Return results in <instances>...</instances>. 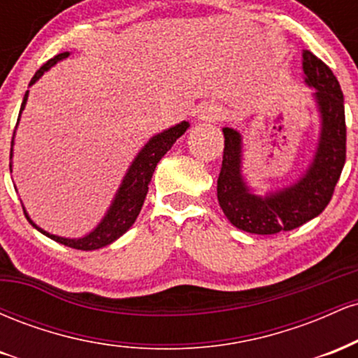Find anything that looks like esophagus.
<instances>
[{"mask_svg": "<svg viewBox=\"0 0 358 358\" xmlns=\"http://www.w3.org/2000/svg\"><path fill=\"white\" fill-rule=\"evenodd\" d=\"M224 117H225L224 109L215 104H205L199 113V119L202 122H217V121H222Z\"/></svg>", "mask_w": 358, "mask_h": 358, "instance_id": "34e87169", "label": "esophagus"}]
</instances>
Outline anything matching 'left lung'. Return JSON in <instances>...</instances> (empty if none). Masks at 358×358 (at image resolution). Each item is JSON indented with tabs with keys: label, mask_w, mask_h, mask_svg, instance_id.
<instances>
[{
	"label": "left lung",
	"mask_w": 358,
	"mask_h": 358,
	"mask_svg": "<svg viewBox=\"0 0 358 358\" xmlns=\"http://www.w3.org/2000/svg\"><path fill=\"white\" fill-rule=\"evenodd\" d=\"M303 72L305 84L315 89L320 136L313 159L296 182L257 195L242 175V134L234 127L222 129L225 141L217 199L231 224L244 232L271 236L315 219L330 203L342 175L347 155L343 92L330 67L310 50H303Z\"/></svg>",
	"instance_id": "left-lung-1"
}]
</instances>
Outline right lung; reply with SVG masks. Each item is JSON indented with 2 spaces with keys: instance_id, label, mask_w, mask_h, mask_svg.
<instances>
[{
  "instance_id": "1",
  "label": "right lung",
  "mask_w": 358,
  "mask_h": 358,
  "mask_svg": "<svg viewBox=\"0 0 358 358\" xmlns=\"http://www.w3.org/2000/svg\"><path fill=\"white\" fill-rule=\"evenodd\" d=\"M69 55H71L69 52L59 53V55H55L53 59L48 60L47 64H43L42 67L35 72L34 79L30 80V85H34L45 72L50 71L57 62L67 59ZM28 92H30V90H27V92H24L22 109H20V116H22L24 104H27ZM20 116H18V122H20ZM18 122H16V124H18ZM188 127H190V124H188L187 121H182L180 124L168 127V129L155 134L153 138H150V141H148L146 145L141 148V151H139V153L136 155V158L133 159L131 166L127 168L124 178H122L121 185H119L116 196H114L109 210L106 212V215L102 217V220L96 225V229H94V231H90L87 236L79 237V239H69V237L53 236V234L40 229L38 225H36L35 222L28 217V213L23 207V212H24V215H27L28 222L34 225L36 231L42 232L43 236L50 237L52 241L60 242V244L67 245V248H72V249L96 250V249L106 248V245L113 244V242L117 241L122 234H126L127 231H129L131 225H133L134 220L138 219L139 212H141V207H143V203H145V199H146L148 183L151 182V176H153L156 165H158L159 159L166 155V151L171 150V146L175 145L176 139L182 136ZM13 143H15V133H13V141H11L10 159L13 158ZM11 166L13 165H11V162H10V171H11Z\"/></svg>"
}]
</instances>
